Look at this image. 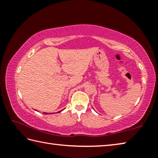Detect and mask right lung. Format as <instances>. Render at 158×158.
I'll return each instance as SVG.
<instances>
[{"instance_id": "add662e5", "label": "right lung", "mask_w": 158, "mask_h": 158, "mask_svg": "<svg viewBox=\"0 0 158 158\" xmlns=\"http://www.w3.org/2000/svg\"><path fill=\"white\" fill-rule=\"evenodd\" d=\"M60 111H58V112H60ZM44 114H47V113H44Z\"/></svg>"}]
</instances>
